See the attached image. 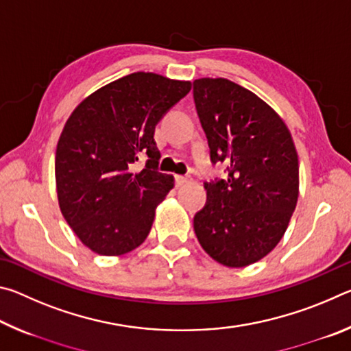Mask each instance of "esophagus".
<instances>
[{
  "instance_id": "obj_1",
  "label": "esophagus",
  "mask_w": 351,
  "mask_h": 351,
  "mask_svg": "<svg viewBox=\"0 0 351 351\" xmlns=\"http://www.w3.org/2000/svg\"><path fill=\"white\" fill-rule=\"evenodd\" d=\"M190 181H192V178L187 176V175H176L175 176V182H176L178 187H181V186H184V184H187Z\"/></svg>"
}]
</instances>
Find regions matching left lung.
<instances>
[{
  "label": "left lung",
  "mask_w": 351,
  "mask_h": 351,
  "mask_svg": "<svg viewBox=\"0 0 351 351\" xmlns=\"http://www.w3.org/2000/svg\"><path fill=\"white\" fill-rule=\"evenodd\" d=\"M193 99L212 164H228L226 180L204 184L195 234L213 260L243 268L268 255L288 228L299 197L294 142L268 104L228 79L195 80Z\"/></svg>",
  "instance_id": "8db88e82"
}]
</instances>
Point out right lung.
Listing matches in <instances>:
<instances>
[{
  "label": "right lung",
  "instance_id": "obj_1",
  "mask_svg": "<svg viewBox=\"0 0 351 351\" xmlns=\"http://www.w3.org/2000/svg\"><path fill=\"white\" fill-rule=\"evenodd\" d=\"M190 88L133 73L93 93L69 116L56 153L58 204L91 251L122 255L147 239L156 206L175 184L158 170L154 128ZM142 156L146 167L134 172Z\"/></svg>",
  "mask_w": 351,
  "mask_h": 351
}]
</instances>
